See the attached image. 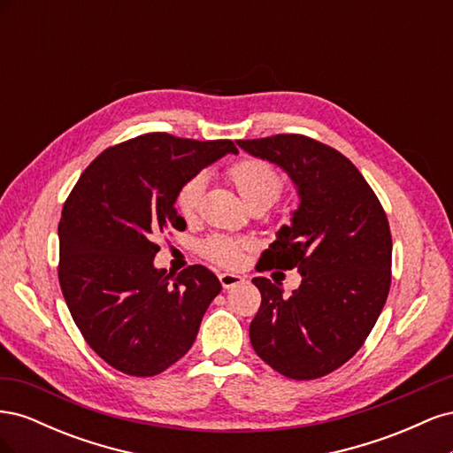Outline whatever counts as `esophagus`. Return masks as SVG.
Here are the masks:
<instances>
[{
	"instance_id": "1",
	"label": "esophagus",
	"mask_w": 453,
	"mask_h": 453,
	"mask_svg": "<svg viewBox=\"0 0 453 453\" xmlns=\"http://www.w3.org/2000/svg\"><path fill=\"white\" fill-rule=\"evenodd\" d=\"M219 280H221V285L225 287V289H232V287H236L243 281V278L240 276V273H232V272H223L219 273Z\"/></svg>"
}]
</instances>
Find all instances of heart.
<instances>
[{"label":"heart","instance_id":"heart-1","mask_svg":"<svg viewBox=\"0 0 453 453\" xmlns=\"http://www.w3.org/2000/svg\"><path fill=\"white\" fill-rule=\"evenodd\" d=\"M228 177L232 185L236 187L242 200L248 203V208H251V205H266V208H270V205L281 196L283 177L272 166H268L266 162L253 158L240 160L228 170ZM202 190L203 175L190 177V180L185 181V185L180 188V193H177V210L187 217L193 215L200 205ZM245 250H248V243L243 240L226 236H213L205 242L202 248L205 257L211 258L213 263L225 266H236L242 260Z\"/></svg>","mask_w":453,"mask_h":453}]
</instances>
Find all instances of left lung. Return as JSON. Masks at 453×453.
<instances>
[{
  "mask_svg": "<svg viewBox=\"0 0 453 453\" xmlns=\"http://www.w3.org/2000/svg\"><path fill=\"white\" fill-rule=\"evenodd\" d=\"M291 177L298 208L260 255L263 268H298L291 296L255 278L263 303L251 321L257 355L280 374L313 380L349 361L372 331L391 285V232L374 190L336 149L306 135L236 142Z\"/></svg>",
  "mask_w": 453,
  "mask_h": 453,
  "instance_id": "left-lung-1",
  "label": "left lung"
}]
</instances>
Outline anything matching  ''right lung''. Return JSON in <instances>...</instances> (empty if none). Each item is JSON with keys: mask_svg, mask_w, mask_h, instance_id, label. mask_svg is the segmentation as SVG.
<instances>
[{"mask_svg": "<svg viewBox=\"0 0 453 453\" xmlns=\"http://www.w3.org/2000/svg\"><path fill=\"white\" fill-rule=\"evenodd\" d=\"M230 140L145 134L105 149L79 177L58 225V280L87 344L120 372L155 376L193 346L221 283L195 265L155 266L157 236L185 230L180 188L225 155Z\"/></svg>", "mask_w": 453, "mask_h": 453, "instance_id": "obj_1", "label": "right lung"}]
</instances>
